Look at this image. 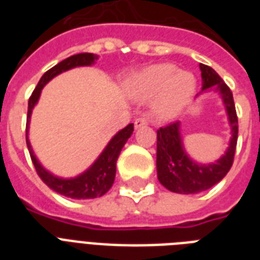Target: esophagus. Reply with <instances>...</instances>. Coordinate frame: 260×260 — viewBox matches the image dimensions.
Wrapping results in <instances>:
<instances>
[{
	"label": "esophagus",
	"mask_w": 260,
	"mask_h": 260,
	"mask_svg": "<svg viewBox=\"0 0 260 260\" xmlns=\"http://www.w3.org/2000/svg\"><path fill=\"white\" fill-rule=\"evenodd\" d=\"M134 124H135V128L139 129V128H142V126L148 125V120H147L146 117H138L136 120H135Z\"/></svg>",
	"instance_id": "34e87169"
}]
</instances>
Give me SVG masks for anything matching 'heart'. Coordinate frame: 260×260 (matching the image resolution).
<instances>
[{
	"label": "heart",
	"mask_w": 260,
	"mask_h": 260,
	"mask_svg": "<svg viewBox=\"0 0 260 260\" xmlns=\"http://www.w3.org/2000/svg\"><path fill=\"white\" fill-rule=\"evenodd\" d=\"M196 91V79L187 71H178L170 63H159L140 71L132 81L131 94L144 102L155 97L154 112L174 116L190 101Z\"/></svg>",
	"instance_id": "obj_1"
}]
</instances>
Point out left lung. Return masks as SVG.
I'll list each match as a JSON object with an SVG mask.
<instances>
[{"mask_svg": "<svg viewBox=\"0 0 260 260\" xmlns=\"http://www.w3.org/2000/svg\"><path fill=\"white\" fill-rule=\"evenodd\" d=\"M202 89L197 94L214 91L220 95L231 126L230 144L224 155L212 163H200L190 158L183 146L182 122H174L158 129L156 142V171L158 179L167 190L178 194H196L210 189L221 181L234 163L238 143V116L234 95L220 75L209 66L200 64Z\"/></svg>", "mask_w": 260, "mask_h": 260, "instance_id": "1", "label": "left lung"}]
</instances>
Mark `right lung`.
Here are the masks:
<instances>
[{
  "mask_svg": "<svg viewBox=\"0 0 260 260\" xmlns=\"http://www.w3.org/2000/svg\"><path fill=\"white\" fill-rule=\"evenodd\" d=\"M98 59L97 55L83 52V54L73 55L70 58L64 59L62 62H59L56 66L43 74V77L39 81L38 86L34 90V93L30 95L28 101V116H26V146L29 151L30 159L34 162V166L38 171V175L42 178V181L46 183L50 189H52L56 193L62 194L64 197L74 198V200H90V198L102 197L108 190L112 187L116 177V162L122 147L126 143V140L131 138V135L134 134V124H128L125 128L118 131L113 138L110 139L109 143L106 144L101 154L98 155V158L91 163L89 169L81 173L77 177L73 178H62L55 175L51 171H48L42 163L39 162L36 158L32 146H30L29 138V122L32 110L35 105L38 104L40 94H42L43 87L50 82L51 79L55 78L56 75L62 74L64 71H69L75 67L83 66H93L95 60Z\"/></svg>",
  "mask_w": 260,
  "mask_h": 260,
  "instance_id": "obj_1",
  "label": "right lung"
}]
</instances>
